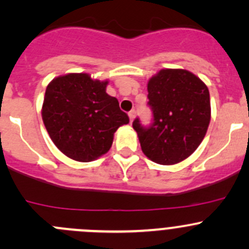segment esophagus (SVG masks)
Instances as JSON below:
<instances>
[{"mask_svg": "<svg viewBox=\"0 0 249 249\" xmlns=\"http://www.w3.org/2000/svg\"><path fill=\"white\" fill-rule=\"evenodd\" d=\"M135 117H136V112H135V110H130L129 112V118H130V122H134V119H135Z\"/></svg>", "mask_w": 249, "mask_h": 249, "instance_id": "esophagus-1", "label": "esophagus"}]
</instances>
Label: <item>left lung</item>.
Here are the masks:
<instances>
[{"mask_svg": "<svg viewBox=\"0 0 249 249\" xmlns=\"http://www.w3.org/2000/svg\"><path fill=\"white\" fill-rule=\"evenodd\" d=\"M154 114L150 127L132 123L142 152L160 165H175L193 154L211 122L210 91L205 83L183 69H162L147 84Z\"/></svg>", "mask_w": 249, "mask_h": 249, "instance_id": "left-lung-1", "label": "left lung"}]
</instances>
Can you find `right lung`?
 Masks as SVG:
<instances>
[{"instance_id": "right-lung-1", "label": "right lung", "mask_w": 249, "mask_h": 249, "mask_svg": "<svg viewBox=\"0 0 249 249\" xmlns=\"http://www.w3.org/2000/svg\"><path fill=\"white\" fill-rule=\"evenodd\" d=\"M108 79L67 73L47 85L42 119L57 149L80 162L99 159L110 149L114 132L129 124L115 97L106 92Z\"/></svg>"}]
</instances>
